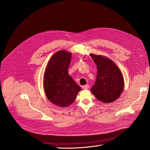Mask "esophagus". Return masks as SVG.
<instances>
[{"label": "esophagus", "mask_w": 150, "mask_h": 150, "mask_svg": "<svg viewBox=\"0 0 150 150\" xmlns=\"http://www.w3.org/2000/svg\"><path fill=\"white\" fill-rule=\"evenodd\" d=\"M89 86L88 84H86V85L82 86L83 89H89Z\"/></svg>", "instance_id": "34e87169"}]
</instances>
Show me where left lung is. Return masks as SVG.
Returning <instances> with one entry per match:
<instances>
[{"label": "left lung", "mask_w": 150, "mask_h": 150, "mask_svg": "<svg viewBox=\"0 0 150 150\" xmlns=\"http://www.w3.org/2000/svg\"><path fill=\"white\" fill-rule=\"evenodd\" d=\"M97 66L96 80L91 92L98 100L110 103L118 98L124 88V79L120 69L110 59L91 54Z\"/></svg>", "instance_id": "1"}]
</instances>
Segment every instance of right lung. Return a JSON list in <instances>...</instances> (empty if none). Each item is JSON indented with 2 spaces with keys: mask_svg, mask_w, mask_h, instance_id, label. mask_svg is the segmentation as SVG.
<instances>
[{
  "mask_svg": "<svg viewBox=\"0 0 150 150\" xmlns=\"http://www.w3.org/2000/svg\"><path fill=\"white\" fill-rule=\"evenodd\" d=\"M71 53L61 50L51 57L44 78V89L49 100L59 107H67L74 101L81 89L68 74Z\"/></svg>",
  "mask_w": 150,
  "mask_h": 150,
  "instance_id": "right-lung-1",
  "label": "right lung"
}]
</instances>
